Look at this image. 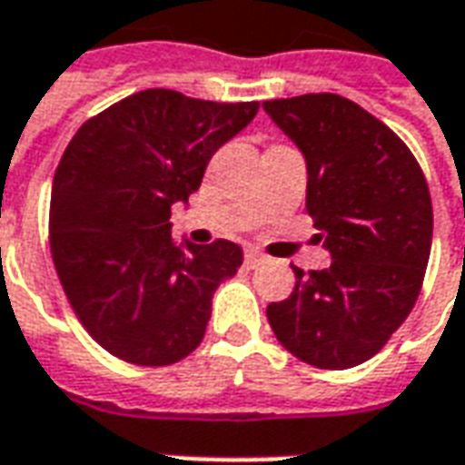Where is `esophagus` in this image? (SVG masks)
I'll list each match as a JSON object with an SVG mask.
<instances>
[{"instance_id": "esophagus-1", "label": "esophagus", "mask_w": 465, "mask_h": 465, "mask_svg": "<svg viewBox=\"0 0 465 465\" xmlns=\"http://www.w3.org/2000/svg\"><path fill=\"white\" fill-rule=\"evenodd\" d=\"M269 262V259H266V256H263V253H259V252H246V263H249V266H253V269H256V266H262V263H266Z\"/></svg>"}]
</instances>
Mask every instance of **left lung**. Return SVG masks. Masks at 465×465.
<instances>
[{
  "instance_id": "1",
  "label": "left lung",
  "mask_w": 465,
  "mask_h": 465,
  "mask_svg": "<svg viewBox=\"0 0 465 465\" xmlns=\"http://www.w3.org/2000/svg\"><path fill=\"white\" fill-rule=\"evenodd\" d=\"M306 159V212L331 266L303 273L269 303L276 339L316 369L341 371L379 353L419 299L433 206L416 156L389 126L339 94L263 102Z\"/></svg>"
}]
</instances>
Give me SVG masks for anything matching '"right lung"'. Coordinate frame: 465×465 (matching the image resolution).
<instances>
[{
	"label": "right lung",
	"instance_id": "add662e5",
	"mask_svg": "<svg viewBox=\"0 0 465 465\" xmlns=\"http://www.w3.org/2000/svg\"><path fill=\"white\" fill-rule=\"evenodd\" d=\"M259 112L143 89L79 126L52 186L49 243L76 319L112 356L169 366L203 339L213 292L239 272L233 242L176 243L172 206Z\"/></svg>",
	"mask_w": 465,
	"mask_h": 465
}]
</instances>
